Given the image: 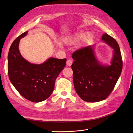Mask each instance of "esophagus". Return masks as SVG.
<instances>
[{
	"instance_id": "1",
	"label": "esophagus",
	"mask_w": 133,
	"mask_h": 133,
	"mask_svg": "<svg viewBox=\"0 0 133 133\" xmlns=\"http://www.w3.org/2000/svg\"><path fill=\"white\" fill-rule=\"evenodd\" d=\"M72 63H73V60L71 59H68L66 61V65L68 66H71Z\"/></svg>"
}]
</instances>
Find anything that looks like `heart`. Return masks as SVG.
<instances>
[{"instance_id":"heart-1","label":"heart","mask_w":133,"mask_h":133,"mask_svg":"<svg viewBox=\"0 0 133 133\" xmlns=\"http://www.w3.org/2000/svg\"><path fill=\"white\" fill-rule=\"evenodd\" d=\"M84 36V34L83 33H78L74 35L70 36L69 37H68L65 39V41L69 44H73L75 42L79 41L80 39H82ZM92 38V36L91 34L88 33L86 35L85 38H84V42L85 43L90 42Z\"/></svg>"}]
</instances>
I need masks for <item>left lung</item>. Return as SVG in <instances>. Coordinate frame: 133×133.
Here are the masks:
<instances>
[{
  "instance_id": "8db88e82",
  "label": "left lung",
  "mask_w": 133,
  "mask_h": 133,
  "mask_svg": "<svg viewBox=\"0 0 133 133\" xmlns=\"http://www.w3.org/2000/svg\"><path fill=\"white\" fill-rule=\"evenodd\" d=\"M102 39L114 50L110 65H104L98 62L92 46L81 48L72 54L75 90L87 102H98L107 98L122 71V58L117 42L107 33Z\"/></svg>"
}]
</instances>
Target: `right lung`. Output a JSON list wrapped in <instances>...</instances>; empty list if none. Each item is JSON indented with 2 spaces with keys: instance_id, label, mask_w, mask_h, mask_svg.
<instances>
[{
  "instance_id": "obj_1",
  "label": "right lung",
  "mask_w": 133,
  "mask_h": 133,
  "mask_svg": "<svg viewBox=\"0 0 133 133\" xmlns=\"http://www.w3.org/2000/svg\"><path fill=\"white\" fill-rule=\"evenodd\" d=\"M24 32L14 40L8 57V72L11 83L24 98L32 102L46 100L53 91L55 80L65 66L66 59L50 58L41 64H32L23 58L19 50Z\"/></svg>"
}]
</instances>
